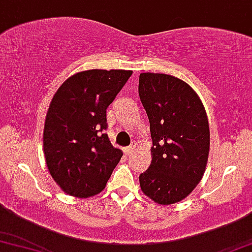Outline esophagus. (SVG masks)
<instances>
[{
    "instance_id": "esophagus-1",
    "label": "esophagus",
    "mask_w": 252,
    "mask_h": 252,
    "mask_svg": "<svg viewBox=\"0 0 252 252\" xmlns=\"http://www.w3.org/2000/svg\"><path fill=\"white\" fill-rule=\"evenodd\" d=\"M135 148H136V144L135 143H133V144H131L130 146H128V148H126V150H124V152H126V155H130V154H132L133 152V150H135Z\"/></svg>"
}]
</instances>
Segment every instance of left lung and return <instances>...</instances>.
<instances>
[{"label": "left lung", "instance_id": "1", "mask_svg": "<svg viewBox=\"0 0 252 252\" xmlns=\"http://www.w3.org/2000/svg\"><path fill=\"white\" fill-rule=\"evenodd\" d=\"M138 94L151 131V164L139 176L143 193L172 205L192 193L205 173L209 123L205 107L189 84L160 73H141Z\"/></svg>", "mask_w": 252, "mask_h": 252}]
</instances>
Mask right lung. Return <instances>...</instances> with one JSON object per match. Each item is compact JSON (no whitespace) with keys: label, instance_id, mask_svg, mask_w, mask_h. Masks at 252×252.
I'll return each instance as SVG.
<instances>
[{"label":"right lung","instance_id":"obj_1","mask_svg":"<svg viewBox=\"0 0 252 252\" xmlns=\"http://www.w3.org/2000/svg\"><path fill=\"white\" fill-rule=\"evenodd\" d=\"M124 69L79 72L60 86L44 126V155L50 174L69 195L89 197L104 189L122 151L107 129V108L131 76Z\"/></svg>","mask_w":252,"mask_h":252}]
</instances>
